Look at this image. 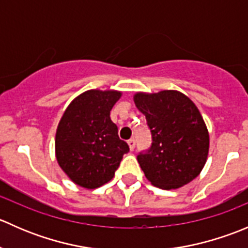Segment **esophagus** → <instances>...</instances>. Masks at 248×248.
<instances>
[{"mask_svg":"<svg viewBox=\"0 0 248 248\" xmlns=\"http://www.w3.org/2000/svg\"><path fill=\"white\" fill-rule=\"evenodd\" d=\"M127 142H128L129 150H131V151H133L134 147H136V140H134V139H129Z\"/></svg>","mask_w":248,"mask_h":248,"instance_id":"obj_1","label":"esophagus"}]
</instances>
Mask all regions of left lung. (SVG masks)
Instances as JSON below:
<instances>
[{"mask_svg": "<svg viewBox=\"0 0 248 248\" xmlns=\"http://www.w3.org/2000/svg\"><path fill=\"white\" fill-rule=\"evenodd\" d=\"M134 103L145 115L151 146L137 156L154 186L179 188L199 175L209 154V133L193 102L177 91L137 93Z\"/></svg>", "mask_w": 248, "mask_h": 248, "instance_id": "8db88e82", "label": "left lung"}]
</instances>
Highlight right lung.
<instances>
[{
	"label": "right lung",
	"mask_w": 248,
	"mask_h": 248,
	"mask_svg": "<svg viewBox=\"0 0 248 248\" xmlns=\"http://www.w3.org/2000/svg\"><path fill=\"white\" fill-rule=\"evenodd\" d=\"M120 97L117 91L90 90L69 104L60 121L55 140L57 162L79 186L97 188L109 182L129 151L110 119Z\"/></svg>",
	"instance_id": "1"
}]
</instances>
